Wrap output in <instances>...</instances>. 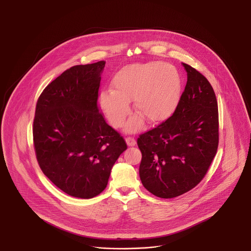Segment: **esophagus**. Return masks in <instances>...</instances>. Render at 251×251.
I'll use <instances>...</instances> for the list:
<instances>
[{
	"label": "esophagus",
	"instance_id": "esophagus-1",
	"mask_svg": "<svg viewBox=\"0 0 251 251\" xmlns=\"http://www.w3.org/2000/svg\"><path fill=\"white\" fill-rule=\"evenodd\" d=\"M126 143H127L128 146L131 147V146H134V145L136 144V141H135V139H134L133 137H131V136H127V137H126Z\"/></svg>",
	"mask_w": 251,
	"mask_h": 251
}]
</instances>
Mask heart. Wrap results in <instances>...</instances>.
Listing matches in <instances>:
<instances>
[{
	"instance_id": "1",
	"label": "heart",
	"mask_w": 251,
	"mask_h": 251,
	"mask_svg": "<svg viewBox=\"0 0 251 251\" xmlns=\"http://www.w3.org/2000/svg\"><path fill=\"white\" fill-rule=\"evenodd\" d=\"M181 81L178 70L171 64L148 62L124 66L111 81V90L102 91L100 105L110 124L120 128L130 113L129 102L140 115H134L126 124L128 131L143 126V118L151 123L168 119L179 103Z\"/></svg>"
}]
</instances>
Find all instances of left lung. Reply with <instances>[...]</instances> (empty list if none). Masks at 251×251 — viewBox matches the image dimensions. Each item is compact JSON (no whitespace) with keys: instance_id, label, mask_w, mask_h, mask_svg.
<instances>
[{"instance_id":"left-lung-1","label":"left lung","mask_w":251,"mask_h":251,"mask_svg":"<svg viewBox=\"0 0 251 251\" xmlns=\"http://www.w3.org/2000/svg\"><path fill=\"white\" fill-rule=\"evenodd\" d=\"M187 83L174 113L141 133L139 176L156 197L172 199L197 186L215 158L219 141L215 91L205 76L182 63Z\"/></svg>"}]
</instances>
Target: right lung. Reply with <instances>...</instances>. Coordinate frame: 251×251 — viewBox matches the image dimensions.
Masks as SVG:
<instances>
[{"mask_svg": "<svg viewBox=\"0 0 251 251\" xmlns=\"http://www.w3.org/2000/svg\"><path fill=\"white\" fill-rule=\"evenodd\" d=\"M104 61L77 65L45 87L36 102L33 140L42 172L68 195L91 199L107 185L127 149L98 106Z\"/></svg>", "mask_w": 251, "mask_h": 251, "instance_id": "add662e5", "label": "right lung"}]
</instances>
